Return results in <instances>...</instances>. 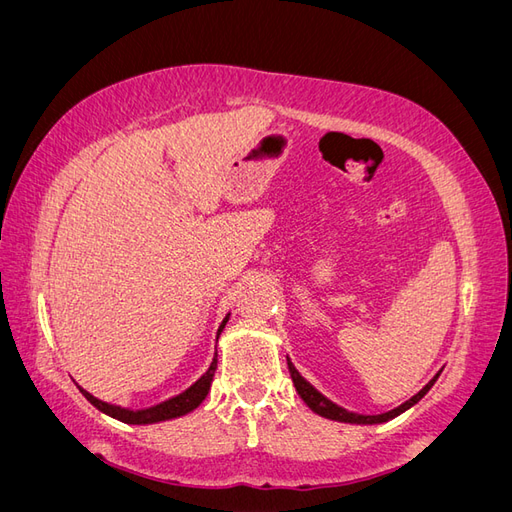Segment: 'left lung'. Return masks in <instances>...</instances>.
I'll list each match as a JSON object with an SVG mask.
<instances>
[{"label": "left lung", "instance_id": "1", "mask_svg": "<svg viewBox=\"0 0 512 512\" xmlns=\"http://www.w3.org/2000/svg\"><path fill=\"white\" fill-rule=\"evenodd\" d=\"M288 369H290V376H292V382H294V386H297V393L301 395V399L305 401V404L312 408L316 414H320V416H324V418H333V421H342V423H361V425H376V423H386V421H391V418H395V416H399L401 412H406L408 408H412L416 401H421L425 395H427V391L431 389L433 386V382L438 380V376L433 378L427 386H423L421 391H418L412 399H408L406 404H401L399 408H395V410H391V412H384V414H356V412H348L346 408H339L337 404H333L331 399H327L324 397L322 393H318L312 384H309L297 369H294V365L288 361Z\"/></svg>", "mask_w": 512, "mask_h": 512}]
</instances>
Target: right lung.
<instances>
[{
	"label": "right lung",
	"instance_id": "1",
	"mask_svg": "<svg viewBox=\"0 0 512 512\" xmlns=\"http://www.w3.org/2000/svg\"><path fill=\"white\" fill-rule=\"evenodd\" d=\"M228 316L224 318V322L220 324L218 329V337L222 333V329L226 327ZM215 369H218V359H213L211 367L205 371L203 376H200L190 389H185L183 393L170 397L166 401H160V404L151 406V408H143V410H128V408H121V406H113V404H106V401L94 397L91 393H87L85 389H81V393L87 397V401H91L98 410H102L104 414L117 418L121 423H130V425H147V423H158V421H166V418H175V416H183L192 412L196 406H200V401H203L209 393V386L213 380Z\"/></svg>",
	"mask_w": 512,
	"mask_h": 512
}]
</instances>
